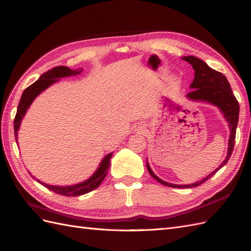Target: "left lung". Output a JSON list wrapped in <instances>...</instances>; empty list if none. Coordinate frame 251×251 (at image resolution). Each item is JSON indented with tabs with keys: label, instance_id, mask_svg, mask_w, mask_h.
<instances>
[{
	"label": "left lung",
	"instance_id": "8db88e82",
	"mask_svg": "<svg viewBox=\"0 0 251 251\" xmlns=\"http://www.w3.org/2000/svg\"><path fill=\"white\" fill-rule=\"evenodd\" d=\"M182 60L188 62L192 66L193 70H195V78H193L192 83L190 84V89H192L189 94L186 95V99L192 102L197 103H207L216 106L219 108L222 116L226 120L228 123L229 130H230V135L228 139V149L227 154L224 161L220 164L218 168L214 169L212 173H210L208 176L203 177L202 180L198 182L186 184V185H178V184H173L168 183L166 181H163L162 178L157 176L152 169L150 168V165L148 161L146 160V167L148 173L150 174L154 180H156L159 183L168 186V187L174 188H192L197 187V186L203 184L205 181L208 180L214 174L225 166L229 157L231 156L234 140H235V131H237L238 122H239V112H240V106L237 101V99L233 96L232 90L230 87V84L227 81L226 76L219 73V71L210 68L207 64L196 56L188 55L183 56Z\"/></svg>",
	"mask_w": 251,
	"mask_h": 251
}]
</instances>
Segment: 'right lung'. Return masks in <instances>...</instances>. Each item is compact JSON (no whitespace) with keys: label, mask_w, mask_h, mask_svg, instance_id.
I'll list each match as a JSON object with an SVG mask.
<instances>
[{"label":"right lung","mask_w":251,"mask_h":251,"mask_svg":"<svg viewBox=\"0 0 251 251\" xmlns=\"http://www.w3.org/2000/svg\"><path fill=\"white\" fill-rule=\"evenodd\" d=\"M83 71V68H76V69H70L69 67L66 66H58L54 67L52 69L48 70L47 73L43 74L39 78L38 81H35L32 85H30L29 87H27L22 94V97H21L20 103L18 106V110L16 114V119H14V137H16V142L18 144V134H19V129L21 123L25 117V114L27 110L29 109L30 105L34 101V99L39 97L43 91L46 90L50 86L55 84L56 82H59L62 77H67V76H74L80 75ZM113 152H110L108 154H106L102 161L100 162V165L97 168L94 174L89 176L87 180H85L83 182L73 184V185H66V186H60V185H50L47 183H44L40 181L39 178H35L37 182H39L41 185L44 186V187L48 188L49 190H51L58 195L61 196H65V197H76V196H82L85 195V193H88L92 190H95L98 188L105 176L108 174V169L110 167V159L112 156ZM30 174V173H29ZM31 175V174H30Z\"/></svg>","instance_id":"1"}]
</instances>
